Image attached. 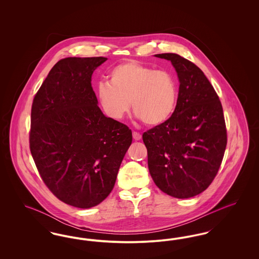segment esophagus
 Here are the masks:
<instances>
[{"mask_svg": "<svg viewBox=\"0 0 259 259\" xmlns=\"http://www.w3.org/2000/svg\"><path fill=\"white\" fill-rule=\"evenodd\" d=\"M133 138H134V140H136V141H140L142 139V135L140 133H138V132H133Z\"/></svg>", "mask_w": 259, "mask_h": 259, "instance_id": "1", "label": "esophagus"}]
</instances>
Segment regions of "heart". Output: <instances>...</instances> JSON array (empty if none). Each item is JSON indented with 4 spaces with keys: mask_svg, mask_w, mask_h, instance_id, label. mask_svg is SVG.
I'll use <instances>...</instances> for the list:
<instances>
[{
    "mask_svg": "<svg viewBox=\"0 0 259 259\" xmlns=\"http://www.w3.org/2000/svg\"><path fill=\"white\" fill-rule=\"evenodd\" d=\"M109 82L100 83L97 95L104 111L119 120L130 109L149 126L168 121L178 102V83L168 70H154L137 61L119 63L111 68Z\"/></svg>",
    "mask_w": 259,
    "mask_h": 259,
    "instance_id": "obj_1",
    "label": "heart"
}]
</instances>
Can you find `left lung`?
Listing matches in <instances>:
<instances>
[{
	"label": "left lung",
	"instance_id": "8db88e82",
	"mask_svg": "<svg viewBox=\"0 0 259 259\" xmlns=\"http://www.w3.org/2000/svg\"><path fill=\"white\" fill-rule=\"evenodd\" d=\"M154 56L171 61L180 87L171 118L143 135L148 170L164 193L193 197L208 188L222 164L227 143L222 103L195 64L176 53Z\"/></svg>",
	"mask_w": 259,
	"mask_h": 259
}]
</instances>
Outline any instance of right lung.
<instances>
[{
  "instance_id": "right-lung-1",
  "label": "right lung",
  "mask_w": 259,
  "mask_h": 259,
  "mask_svg": "<svg viewBox=\"0 0 259 259\" xmlns=\"http://www.w3.org/2000/svg\"><path fill=\"white\" fill-rule=\"evenodd\" d=\"M105 57H68L57 62L32 105L30 149L50 191L80 209L111 193L132 131L107 117L91 87Z\"/></svg>"
}]
</instances>
